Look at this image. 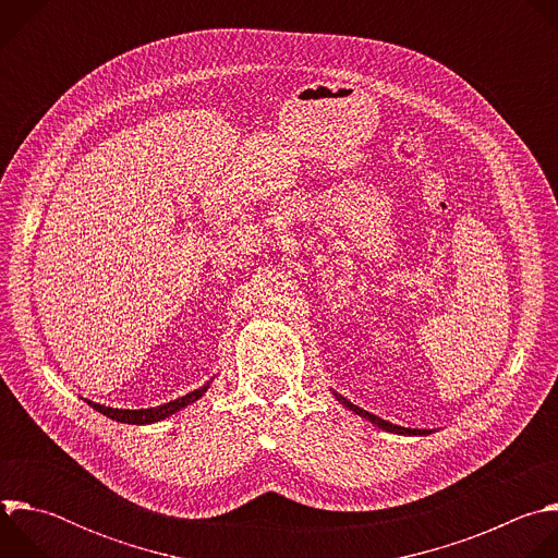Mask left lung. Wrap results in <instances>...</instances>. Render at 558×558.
<instances>
[{
    "label": "left lung",
    "instance_id": "obj_1",
    "mask_svg": "<svg viewBox=\"0 0 558 558\" xmlns=\"http://www.w3.org/2000/svg\"><path fill=\"white\" fill-rule=\"evenodd\" d=\"M336 397H338V402H340V404H344L349 411H353V413H357V415H362V417L371 420V422H373V424H377L381 430H388V433H400V435H428V433H430V430H411V428H404V426H395V424L384 422V420H379L377 415H371L368 411H362L360 407L351 404L349 400H344L342 395H338V392H336Z\"/></svg>",
    "mask_w": 558,
    "mask_h": 558
}]
</instances>
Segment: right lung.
Returning <instances> with one entry per match:
<instances>
[{
	"mask_svg": "<svg viewBox=\"0 0 558 558\" xmlns=\"http://www.w3.org/2000/svg\"><path fill=\"white\" fill-rule=\"evenodd\" d=\"M207 388H209V384L201 386L198 390H192L190 395L181 397V400L168 402V404H163V407H156V409H138V411H128V409H125V411H123V409L101 407V404H95V402H88V404H90L95 411L104 413L106 417L117 420V422H123V424H151V422H161V420H166V417L174 415L177 411L185 409L187 404L196 402L198 397H203V395H205V390H207Z\"/></svg>",
	"mask_w": 558,
	"mask_h": 558,
	"instance_id": "obj_1",
	"label": "right lung"
}]
</instances>
